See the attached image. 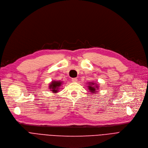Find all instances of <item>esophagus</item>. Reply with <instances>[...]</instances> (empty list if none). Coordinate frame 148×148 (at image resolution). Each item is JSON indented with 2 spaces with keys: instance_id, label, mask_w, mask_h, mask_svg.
Returning a JSON list of instances; mask_svg holds the SVG:
<instances>
[{
  "instance_id": "esophagus-1",
  "label": "esophagus",
  "mask_w": 148,
  "mask_h": 148,
  "mask_svg": "<svg viewBox=\"0 0 148 148\" xmlns=\"http://www.w3.org/2000/svg\"><path fill=\"white\" fill-rule=\"evenodd\" d=\"M72 81L75 82H76L77 81H78V79H77L76 78H72Z\"/></svg>"
}]
</instances>
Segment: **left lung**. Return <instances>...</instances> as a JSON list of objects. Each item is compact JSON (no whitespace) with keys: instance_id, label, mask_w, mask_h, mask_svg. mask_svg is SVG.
Masks as SVG:
<instances>
[{"instance_id":"8db88e82","label":"left lung","mask_w":148,"mask_h":148,"mask_svg":"<svg viewBox=\"0 0 148 148\" xmlns=\"http://www.w3.org/2000/svg\"><path fill=\"white\" fill-rule=\"evenodd\" d=\"M88 89L89 91L91 93V94L95 95L96 92H97V91L99 90V86L98 84H96V82H90L88 83Z\"/></svg>"}]
</instances>
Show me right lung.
Here are the masks:
<instances>
[{"instance_id": "1", "label": "right lung", "mask_w": 148, "mask_h": 148, "mask_svg": "<svg viewBox=\"0 0 148 148\" xmlns=\"http://www.w3.org/2000/svg\"><path fill=\"white\" fill-rule=\"evenodd\" d=\"M62 84V82L60 81H53L49 84V88L52 91V93L55 94L58 92V90L60 88V87L61 86Z\"/></svg>"}]
</instances>
